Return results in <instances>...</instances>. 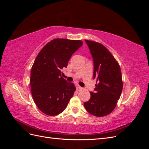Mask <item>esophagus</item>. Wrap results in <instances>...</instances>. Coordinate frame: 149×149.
<instances>
[{"mask_svg":"<svg viewBox=\"0 0 149 149\" xmlns=\"http://www.w3.org/2000/svg\"><path fill=\"white\" fill-rule=\"evenodd\" d=\"M76 89L78 90V91H79V90H81L82 89V88L80 86H79L78 84H76Z\"/></svg>","mask_w":149,"mask_h":149,"instance_id":"1","label":"esophagus"}]
</instances>
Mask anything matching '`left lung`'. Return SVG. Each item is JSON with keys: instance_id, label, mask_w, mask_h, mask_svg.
Wrapping results in <instances>:
<instances>
[{"instance_id": "8db88e82", "label": "left lung", "mask_w": 149, "mask_h": 149, "mask_svg": "<svg viewBox=\"0 0 149 149\" xmlns=\"http://www.w3.org/2000/svg\"><path fill=\"white\" fill-rule=\"evenodd\" d=\"M94 65L93 79H96L94 92L84 103L85 109L94 116H107L114 109L123 91V83L119 65L102 44L85 40Z\"/></svg>"}]
</instances>
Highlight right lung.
Instances as JSON below:
<instances>
[{"mask_svg":"<svg viewBox=\"0 0 149 149\" xmlns=\"http://www.w3.org/2000/svg\"><path fill=\"white\" fill-rule=\"evenodd\" d=\"M83 45L81 40L56 38L40 52L31 67V95L38 109L48 116L63 111L76 90L73 83L63 78L71 55Z\"/></svg>","mask_w":149,"mask_h":149,"instance_id":"right-lung-1","label":"right lung"}]
</instances>
